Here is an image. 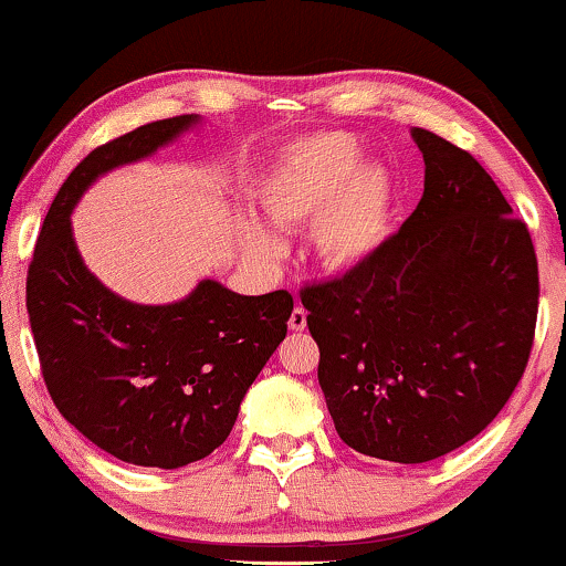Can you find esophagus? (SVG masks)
Returning <instances> with one entry per match:
<instances>
[{
    "mask_svg": "<svg viewBox=\"0 0 566 566\" xmlns=\"http://www.w3.org/2000/svg\"><path fill=\"white\" fill-rule=\"evenodd\" d=\"M289 327L293 329V332H301V329H306V312L301 306H296L291 312V319H289Z\"/></svg>",
    "mask_w": 566,
    "mask_h": 566,
    "instance_id": "34e87169",
    "label": "esophagus"
}]
</instances>
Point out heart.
Here are the masks:
<instances>
[{
  "label": "heart",
  "mask_w": 566,
  "mask_h": 566,
  "mask_svg": "<svg viewBox=\"0 0 566 566\" xmlns=\"http://www.w3.org/2000/svg\"><path fill=\"white\" fill-rule=\"evenodd\" d=\"M360 144L343 134H322L291 144L262 180V216L281 231L312 223L308 254L332 275L353 273L381 250L389 234L394 180L381 165H366ZM247 258L275 262L283 242L258 219L239 227Z\"/></svg>",
  "instance_id": "1"
}]
</instances>
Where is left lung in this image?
I'll return each instance as SVG.
<instances>
[{
	"mask_svg": "<svg viewBox=\"0 0 566 566\" xmlns=\"http://www.w3.org/2000/svg\"><path fill=\"white\" fill-rule=\"evenodd\" d=\"M412 138L415 213L366 265L301 291L337 436L394 463L440 459L500 415L538 312L531 234L492 177L432 130Z\"/></svg>",
	"mask_w": 566,
	"mask_h": 566,
	"instance_id": "left-lung-1",
	"label": "left lung"
}]
</instances>
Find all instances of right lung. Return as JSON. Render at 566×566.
<instances>
[{
    "mask_svg": "<svg viewBox=\"0 0 566 566\" xmlns=\"http://www.w3.org/2000/svg\"><path fill=\"white\" fill-rule=\"evenodd\" d=\"M198 123H146L87 154L53 198L28 270L30 327L53 405L134 467L180 469L213 453L293 312L289 291L242 296L213 277L172 304H134L84 265L72 213L90 185Z\"/></svg>",
    "mask_w": 566,
    "mask_h": 566,
    "instance_id": "obj_1",
    "label": "right lung"
}]
</instances>
